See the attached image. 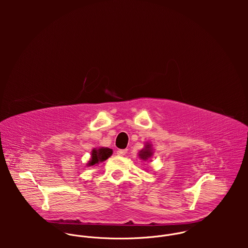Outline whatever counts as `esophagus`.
Masks as SVG:
<instances>
[{
	"instance_id": "1",
	"label": "esophagus",
	"mask_w": 248,
	"mask_h": 248,
	"mask_svg": "<svg viewBox=\"0 0 248 248\" xmlns=\"http://www.w3.org/2000/svg\"><path fill=\"white\" fill-rule=\"evenodd\" d=\"M127 152H128V150H127V149H125V150H117L116 154H117L118 155L123 156V155H125L127 154Z\"/></svg>"
}]
</instances>
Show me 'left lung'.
Instances as JSON below:
<instances>
[{"mask_svg":"<svg viewBox=\"0 0 248 248\" xmlns=\"http://www.w3.org/2000/svg\"><path fill=\"white\" fill-rule=\"evenodd\" d=\"M152 155H153V153H152V150H151V145H146L145 149L140 151V156L143 160H147Z\"/></svg>","mask_w":248,"mask_h":248,"instance_id":"obj_1","label":"left lung"}]
</instances>
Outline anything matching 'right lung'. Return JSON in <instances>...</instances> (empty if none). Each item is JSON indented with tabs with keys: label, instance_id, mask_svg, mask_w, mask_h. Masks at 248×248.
<instances>
[{
	"label": "right lung",
	"instance_id": "obj_1",
	"mask_svg": "<svg viewBox=\"0 0 248 248\" xmlns=\"http://www.w3.org/2000/svg\"><path fill=\"white\" fill-rule=\"evenodd\" d=\"M112 154V151L108 148H100L98 150H93L92 159L89 162V166H93L94 164H98L99 162L105 161Z\"/></svg>",
	"mask_w": 248,
	"mask_h": 248
}]
</instances>
